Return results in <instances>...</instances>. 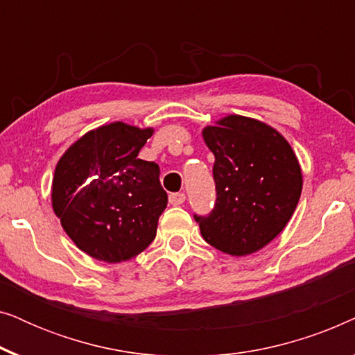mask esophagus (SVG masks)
Returning <instances> with one entry per match:
<instances>
[{
	"label": "esophagus",
	"instance_id": "esophagus-1",
	"mask_svg": "<svg viewBox=\"0 0 355 355\" xmlns=\"http://www.w3.org/2000/svg\"><path fill=\"white\" fill-rule=\"evenodd\" d=\"M186 202V196L182 192H176V193H169V203L171 205H182Z\"/></svg>",
	"mask_w": 355,
	"mask_h": 355
}]
</instances>
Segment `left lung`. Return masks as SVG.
<instances>
[{"label":"left lung","instance_id":"obj_1","mask_svg":"<svg viewBox=\"0 0 355 355\" xmlns=\"http://www.w3.org/2000/svg\"><path fill=\"white\" fill-rule=\"evenodd\" d=\"M215 155L216 203L197 216L208 244L232 257L270 244L288 225L302 192V169L278 130L259 119L230 114L202 130Z\"/></svg>","mask_w":355,"mask_h":355}]
</instances>
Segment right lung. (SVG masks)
Masks as SVG:
<instances>
[{
  "mask_svg": "<svg viewBox=\"0 0 355 355\" xmlns=\"http://www.w3.org/2000/svg\"><path fill=\"white\" fill-rule=\"evenodd\" d=\"M152 135V128L116 121L82 135L56 164L53 211L72 242L96 260H130L157 236L168 196L158 164L139 158Z\"/></svg>",
  "mask_w": 355,
  "mask_h": 355,
  "instance_id": "obj_1",
  "label": "right lung"
}]
</instances>
